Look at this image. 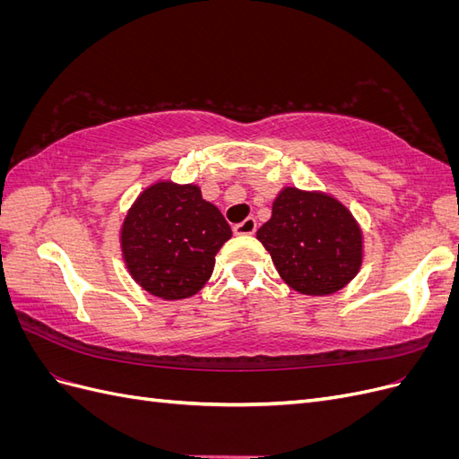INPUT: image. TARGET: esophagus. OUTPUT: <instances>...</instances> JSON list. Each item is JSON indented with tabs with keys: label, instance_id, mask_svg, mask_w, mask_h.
<instances>
[{
	"label": "esophagus",
	"instance_id": "1",
	"mask_svg": "<svg viewBox=\"0 0 459 459\" xmlns=\"http://www.w3.org/2000/svg\"><path fill=\"white\" fill-rule=\"evenodd\" d=\"M233 231L238 235H253L256 231V220L253 216H248L243 221H239V224H235Z\"/></svg>",
	"mask_w": 459,
	"mask_h": 459
}]
</instances>
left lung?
<instances>
[{"label":"left lung","mask_w":459,"mask_h":459,"mask_svg":"<svg viewBox=\"0 0 459 459\" xmlns=\"http://www.w3.org/2000/svg\"><path fill=\"white\" fill-rule=\"evenodd\" d=\"M256 238L281 280L302 295L337 293L362 266V230L349 208L322 191L283 187Z\"/></svg>","instance_id":"8db88e82"}]
</instances>
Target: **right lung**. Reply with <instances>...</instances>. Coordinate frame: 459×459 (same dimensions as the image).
Segmentation results:
<instances>
[{"label": "right lung", "instance_id": "add662e5", "mask_svg": "<svg viewBox=\"0 0 459 459\" xmlns=\"http://www.w3.org/2000/svg\"><path fill=\"white\" fill-rule=\"evenodd\" d=\"M231 228L201 187L157 182L135 199L120 230L126 268L137 285L164 300L193 297L212 275Z\"/></svg>", "mask_w": 459, "mask_h": 459}]
</instances>
